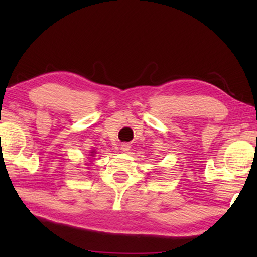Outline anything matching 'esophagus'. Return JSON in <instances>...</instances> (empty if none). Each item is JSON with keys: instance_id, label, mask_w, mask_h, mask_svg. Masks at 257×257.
I'll list each match as a JSON object with an SVG mask.
<instances>
[{"instance_id": "34e87169", "label": "esophagus", "mask_w": 257, "mask_h": 257, "mask_svg": "<svg viewBox=\"0 0 257 257\" xmlns=\"http://www.w3.org/2000/svg\"><path fill=\"white\" fill-rule=\"evenodd\" d=\"M129 149H130V147H129L128 144H122V145H121V150H122L123 152L129 151Z\"/></svg>"}]
</instances>
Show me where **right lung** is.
<instances>
[{
    "label": "right lung",
    "mask_w": 257,
    "mask_h": 257,
    "mask_svg": "<svg viewBox=\"0 0 257 257\" xmlns=\"http://www.w3.org/2000/svg\"><path fill=\"white\" fill-rule=\"evenodd\" d=\"M95 154H96V153H95V151H92V152H90V154H89V156H94Z\"/></svg>",
    "instance_id": "obj_1"
}]
</instances>
